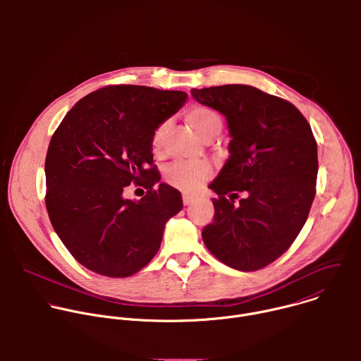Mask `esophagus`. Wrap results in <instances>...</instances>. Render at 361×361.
<instances>
[{"label":"esophagus","mask_w":361,"mask_h":361,"mask_svg":"<svg viewBox=\"0 0 361 361\" xmlns=\"http://www.w3.org/2000/svg\"><path fill=\"white\" fill-rule=\"evenodd\" d=\"M195 201V197L194 195H191V194H183V202H184V205H190L191 202H194Z\"/></svg>","instance_id":"34e87169"}]
</instances>
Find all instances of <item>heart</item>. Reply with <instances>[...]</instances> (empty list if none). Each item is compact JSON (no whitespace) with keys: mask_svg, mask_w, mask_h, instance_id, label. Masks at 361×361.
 I'll list each match as a JSON object with an SVG mask.
<instances>
[{"mask_svg":"<svg viewBox=\"0 0 361 361\" xmlns=\"http://www.w3.org/2000/svg\"><path fill=\"white\" fill-rule=\"evenodd\" d=\"M185 118L195 133L204 140H214L223 130L221 116L212 107L197 104L185 111ZM169 131V121L160 123L151 134V151L154 156L160 157L164 152L166 135ZM213 174V169L205 161H176L170 164L164 173V180L169 185L185 191H195L204 181H207Z\"/></svg>","mask_w":361,"mask_h":361,"instance_id":"heart-1","label":"heart"}]
</instances>
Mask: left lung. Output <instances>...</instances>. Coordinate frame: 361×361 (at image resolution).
<instances>
[{
    "instance_id": "1",
    "label": "left lung",
    "mask_w": 361,
    "mask_h": 361,
    "mask_svg": "<svg viewBox=\"0 0 361 361\" xmlns=\"http://www.w3.org/2000/svg\"><path fill=\"white\" fill-rule=\"evenodd\" d=\"M191 95L226 117L231 137L230 159L210 184L219 198L202 241L226 266L260 270L290 248L310 213L319 171L312 127L290 101L251 85L192 88ZM238 192L245 198L235 206Z\"/></svg>"
}]
</instances>
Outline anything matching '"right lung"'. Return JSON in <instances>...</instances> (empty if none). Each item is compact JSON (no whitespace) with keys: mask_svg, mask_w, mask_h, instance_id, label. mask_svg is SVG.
Segmentation results:
<instances>
[{"mask_svg":"<svg viewBox=\"0 0 361 361\" xmlns=\"http://www.w3.org/2000/svg\"><path fill=\"white\" fill-rule=\"evenodd\" d=\"M183 91L107 85L81 98L51 137L45 205L63 244L85 269L130 277L157 254L169 219L183 209L180 191L160 181L151 134L177 113ZM134 182L147 192L125 198Z\"/></svg>","mask_w":361,"mask_h":361,"instance_id":"right-lung-1","label":"right lung"}]
</instances>
